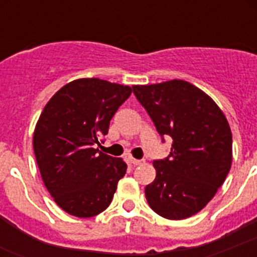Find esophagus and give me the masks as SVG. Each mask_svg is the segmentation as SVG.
Segmentation results:
<instances>
[{
    "label": "esophagus",
    "instance_id": "1",
    "mask_svg": "<svg viewBox=\"0 0 257 257\" xmlns=\"http://www.w3.org/2000/svg\"><path fill=\"white\" fill-rule=\"evenodd\" d=\"M129 163L133 165H140L141 164V160H137V159H133V157H129L128 159Z\"/></svg>",
    "mask_w": 257,
    "mask_h": 257
}]
</instances>
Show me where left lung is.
<instances>
[{"mask_svg":"<svg viewBox=\"0 0 257 257\" xmlns=\"http://www.w3.org/2000/svg\"><path fill=\"white\" fill-rule=\"evenodd\" d=\"M132 88L163 143L172 140L169 156L153 161L156 179L145 187L149 207L165 219L191 217L211 201L231 169L227 118L211 97L183 80Z\"/></svg>","mask_w":257,"mask_h":257,"instance_id":"8db88e82","label":"left lung"}]
</instances>
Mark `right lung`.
<instances>
[{
  "label": "right lung",
  "mask_w": 257,
  "mask_h": 257,
  "mask_svg": "<svg viewBox=\"0 0 257 257\" xmlns=\"http://www.w3.org/2000/svg\"><path fill=\"white\" fill-rule=\"evenodd\" d=\"M131 93L129 86L80 78L62 86L42 110L34 155L46 189L69 215L92 217L112 201L126 164L96 147Z\"/></svg>",
  "instance_id": "add662e5"
}]
</instances>
